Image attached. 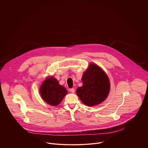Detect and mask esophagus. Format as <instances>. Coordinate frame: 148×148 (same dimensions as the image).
I'll return each mask as SVG.
<instances>
[{
    "label": "esophagus",
    "mask_w": 148,
    "mask_h": 148,
    "mask_svg": "<svg viewBox=\"0 0 148 148\" xmlns=\"http://www.w3.org/2000/svg\"><path fill=\"white\" fill-rule=\"evenodd\" d=\"M69 91H70L71 93H75V88H71V89H69Z\"/></svg>",
    "instance_id": "esophagus-1"
}]
</instances>
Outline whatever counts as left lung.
<instances>
[{
	"label": "left lung",
	"mask_w": 148,
	"mask_h": 148,
	"mask_svg": "<svg viewBox=\"0 0 148 148\" xmlns=\"http://www.w3.org/2000/svg\"><path fill=\"white\" fill-rule=\"evenodd\" d=\"M82 80L83 86L77 88L76 93L85 105L96 106L106 100L110 90L109 80L101 68L90 64Z\"/></svg>",
	"instance_id": "8db88e82"
}]
</instances>
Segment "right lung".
Masks as SVG:
<instances>
[{"mask_svg": "<svg viewBox=\"0 0 148 148\" xmlns=\"http://www.w3.org/2000/svg\"><path fill=\"white\" fill-rule=\"evenodd\" d=\"M42 99L49 105L58 106L67 94L66 89L59 84V82L53 77H48L43 82L40 89Z\"/></svg>", "mask_w": 148, "mask_h": 148, "instance_id": "right-lung-1", "label": "right lung"}]
</instances>
